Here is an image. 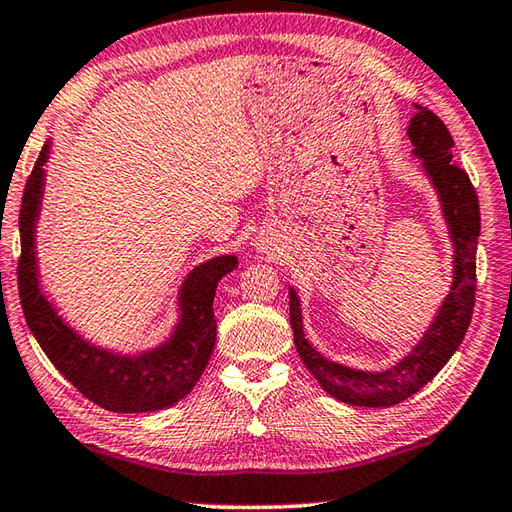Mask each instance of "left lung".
Masks as SVG:
<instances>
[{"label": "left lung", "instance_id": "left-lung-1", "mask_svg": "<svg viewBox=\"0 0 512 512\" xmlns=\"http://www.w3.org/2000/svg\"><path fill=\"white\" fill-rule=\"evenodd\" d=\"M408 137L417 157L424 159L428 177L433 179L444 217L455 246V277L450 295L439 308V315L426 330L413 353L384 373H364L342 364L328 362L324 355L306 342L302 330V310L295 290H290V326L297 353L328 395L353 406H395L415 395L428 384L462 344L475 308L477 286V237H479V202L475 186L464 168L453 162V137L446 124L430 110L417 106L410 119Z\"/></svg>", "mask_w": 512, "mask_h": 512}]
</instances>
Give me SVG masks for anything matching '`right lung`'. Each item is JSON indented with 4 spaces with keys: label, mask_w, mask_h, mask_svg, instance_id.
<instances>
[{
    "label": "right lung",
    "mask_w": 512,
    "mask_h": 512,
    "mask_svg": "<svg viewBox=\"0 0 512 512\" xmlns=\"http://www.w3.org/2000/svg\"><path fill=\"white\" fill-rule=\"evenodd\" d=\"M46 157L48 144L30 170L19 208L22 255L17 262V288L30 333L50 364L97 406L113 413H148L177 404L199 382L213 353L215 288L219 279L237 268V259L215 257L188 275L179 295L182 322L162 348L139 357H122L86 344L55 315L37 286L35 219L42 202Z\"/></svg>",
    "instance_id": "add662e5"
}]
</instances>
